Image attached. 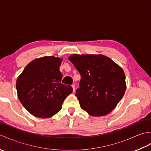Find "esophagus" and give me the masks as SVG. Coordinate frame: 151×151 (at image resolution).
<instances>
[{
	"instance_id": "obj_1",
	"label": "esophagus",
	"mask_w": 151,
	"mask_h": 151,
	"mask_svg": "<svg viewBox=\"0 0 151 151\" xmlns=\"http://www.w3.org/2000/svg\"><path fill=\"white\" fill-rule=\"evenodd\" d=\"M72 88H73V91L75 92V86L72 85Z\"/></svg>"
}]
</instances>
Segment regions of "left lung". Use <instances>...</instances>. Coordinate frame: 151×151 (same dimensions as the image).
Returning <instances> with one entry per match:
<instances>
[{
    "label": "left lung",
    "instance_id": "obj_1",
    "mask_svg": "<svg viewBox=\"0 0 151 151\" xmlns=\"http://www.w3.org/2000/svg\"><path fill=\"white\" fill-rule=\"evenodd\" d=\"M69 60L81 75L76 96L81 107L94 117L108 114L126 91L123 69L102 54H73Z\"/></svg>",
    "mask_w": 151,
    "mask_h": 151
}]
</instances>
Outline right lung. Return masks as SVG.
Listing matches in <instances>:
<instances>
[{
  "instance_id": "1",
  "label": "right lung",
  "mask_w": 151,
  "mask_h": 151,
  "mask_svg": "<svg viewBox=\"0 0 151 151\" xmlns=\"http://www.w3.org/2000/svg\"><path fill=\"white\" fill-rule=\"evenodd\" d=\"M62 58L44 56L32 61L16 81L19 101L34 116L49 118L62 108L63 101L73 92L70 86L62 84L60 71Z\"/></svg>"
}]
</instances>
